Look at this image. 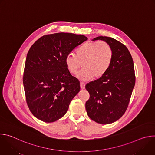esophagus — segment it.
I'll use <instances>...</instances> for the list:
<instances>
[{
	"label": "esophagus",
	"mask_w": 155,
	"mask_h": 155,
	"mask_svg": "<svg viewBox=\"0 0 155 155\" xmlns=\"http://www.w3.org/2000/svg\"><path fill=\"white\" fill-rule=\"evenodd\" d=\"M80 87H81V89H82V90L84 89L85 84L84 83H83V82H80Z\"/></svg>",
	"instance_id": "1"
}]
</instances>
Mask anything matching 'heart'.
<instances>
[{
  "label": "heart",
  "instance_id": "b5f03b06",
  "mask_svg": "<svg viewBox=\"0 0 155 155\" xmlns=\"http://www.w3.org/2000/svg\"><path fill=\"white\" fill-rule=\"evenodd\" d=\"M114 52L105 42H86L80 46L75 54H69L65 58L66 68L71 74H75L83 64V69L77 77L83 81L102 77L112 62Z\"/></svg>",
  "mask_w": 155,
  "mask_h": 155
}]
</instances>
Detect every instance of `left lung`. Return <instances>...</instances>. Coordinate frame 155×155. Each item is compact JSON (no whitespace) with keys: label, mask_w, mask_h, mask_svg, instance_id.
<instances>
[{"label":"left lung","mask_w":155,"mask_h":155,"mask_svg":"<svg viewBox=\"0 0 155 155\" xmlns=\"http://www.w3.org/2000/svg\"><path fill=\"white\" fill-rule=\"evenodd\" d=\"M96 40L104 41L110 45L114 56L107 72L86 85L90 97L85 108L92 120L107 124L117 121L125 113L136 83L135 71L130 53L123 43L105 36L93 39Z\"/></svg>","instance_id":"1"}]
</instances>
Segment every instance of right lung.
I'll list each match as a JSON object with an SVG mask.
<instances>
[{"mask_svg":"<svg viewBox=\"0 0 155 155\" xmlns=\"http://www.w3.org/2000/svg\"><path fill=\"white\" fill-rule=\"evenodd\" d=\"M87 39L59 32L43 35L30 48L23 81L28 106L38 120L52 123L62 118L80 91L78 80L68 71L65 58Z\"/></svg>","mask_w":155,"mask_h":155,"instance_id":"add662e5","label":"right lung"}]
</instances>
